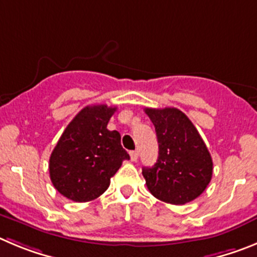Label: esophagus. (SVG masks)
<instances>
[{
  "mask_svg": "<svg viewBox=\"0 0 257 257\" xmlns=\"http://www.w3.org/2000/svg\"><path fill=\"white\" fill-rule=\"evenodd\" d=\"M131 159H132V161H137V159H138L137 150H136V151H131Z\"/></svg>",
  "mask_w": 257,
  "mask_h": 257,
  "instance_id": "34e87169",
  "label": "esophagus"
}]
</instances>
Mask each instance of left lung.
Returning a JSON list of instances; mask_svg holds the SVG:
<instances>
[{
	"label": "left lung",
	"mask_w": 257,
	"mask_h": 257,
	"mask_svg": "<svg viewBox=\"0 0 257 257\" xmlns=\"http://www.w3.org/2000/svg\"><path fill=\"white\" fill-rule=\"evenodd\" d=\"M155 125L159 157L143 168L146 186L159 200L173 205L191 202L209 186L212 159L196 126L175 107L145 108Z\"/></svg>",
	"instance_id": "8db88e82"
}]
</instances>
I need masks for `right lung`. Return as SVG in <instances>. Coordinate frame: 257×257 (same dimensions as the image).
Segmentation results:
<instances>
[{"instance_id":"1","label":"right lung","mask_w":257,"mask_h":257,"mask_svg":"<svg viewBox=\"0 0 257 257\" xmlns=\"http://www.w3.org/2000/svg\"><path fill=\"white\" fill-rule=\"evenodd\" d=\"M116 107L85 106L71 120L50 157V178L55 188L75 202L101 196L129 155L117 131L107 123Z\"/></svg>"}]
</instances>
